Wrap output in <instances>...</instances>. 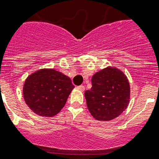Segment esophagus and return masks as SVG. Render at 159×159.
Wrapping results in <instances>:
<instances>
[{
    "label": "esophagus",
    "mask_w": 159,
    "mask_h": 159,
    "mask_svg": "<svg viewBox=\"0 0 159 159\" xmlns=\"http://www.w3.org/2000/svg\"><path fill=\"white\" fill-rule=\"evenodd\" d=\"M77 89L81 90V91H84V90H85V86H84L83 85H81V86H77Z\"/></svg>",
    "instance_id": "obj_1"
}]
</instances>
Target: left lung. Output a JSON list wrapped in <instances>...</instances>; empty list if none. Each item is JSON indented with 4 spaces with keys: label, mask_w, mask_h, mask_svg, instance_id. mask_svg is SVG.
<instances>
[{
    "label": "left lung",
    "mask_w": 159,
    "mask_h": 159,
    "mask_svg": "<svg viewBox=\"0 0 159 159\" xmlns=\"http://www.w3.org/2000/svg\"><path fill=\"white\" fill-rule=\"evenodd\" d=\"M91 82V89L85 91V97L88 110L97 120H111L127 108L130 85L121 70L105 68L94 73Z\"/></svg>",
    "instance_id": "8db88e82"
}]
</instances>
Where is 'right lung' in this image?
Masks as SVG:
<instances>
[{"mask_svg":"<svg viewBox=\"0 0 159 159\" xmlns=\"http://www.w3.org/2000/svg\"><path fill=\"white\" fill-rule=\"evenodd\" d=\"M74 88L71 79L53 69L31 73L23 85V98L35 114L52 117L61 111Z\"/></svg>","mask_w":159,"mask_h":159,"instance_id":"obj_1","label":"right lung"}]
</instances>
